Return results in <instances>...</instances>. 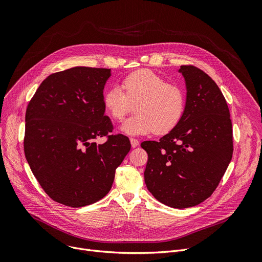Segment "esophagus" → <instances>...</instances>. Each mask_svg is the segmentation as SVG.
I'll return each mask as SVG.
<instances>
[{"mask_svg":"<svg viewBox=\"0 0 262 262\" xmlns=\"http://www.w3.org/2000/svg\"><path fill=\"white\" fill-rule=\"evenodd\" d=\"M129 141H130V144H132V147H133V148H135V147H137V146L139 145V141H138L137 139L130 138V139H129Z\"/></svg>","mask_w":262,"mask_h":262,"instance_id":"1","label":"esophagus"}]
</instances>
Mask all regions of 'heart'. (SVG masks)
Segmentation results:
<instances>
[{"instance_id": "obj_1", "label": "heart", "mask_w": 262, "mask_h": 262, "mask_svg": "<svg viewBox=\"0 0 262 262\" xmlns=\"http://www.w3.org/2000/svg\"><path fill=\"white\" fill-rule=\"evenodd\" d=\"M123 89L112 86L102 97L106 113L121 121L136 105L137 114L123 122L120 129L130 136L165 134L181 119L185 108L184 90L177 84L167 83L160 74L140 69L123 80Z\"/></svg>"}]
</instances>
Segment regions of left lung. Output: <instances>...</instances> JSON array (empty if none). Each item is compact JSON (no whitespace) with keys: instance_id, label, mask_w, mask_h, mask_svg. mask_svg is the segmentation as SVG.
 <instances>
[{"instance_id":"obj_1","label":"left lung","mask_w":262,"mask_h":262,"mask_svg":"<svg viewBox=\"0 0 262 262\" xmlns=\"http://www.w3.org/2000/svg\"><path fill=\"white\" fill-rule=\"evenodd\" d=\"M184 113L159 142L144 141L148 191L174 208L200 204L216 189L232 159V123L225 97L214 81L193 65H182Z\"/></svg>"}]
</instances>
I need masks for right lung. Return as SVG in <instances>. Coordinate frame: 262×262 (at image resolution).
I'll return each instance as SVG.
<instances>
[{
  "label": "right lung",
  "mask_w": 262,
  "mask_h": 262,
  "mask_svg": "<svg viewBox=\"0 0 262 262\" xmlns=\"http://www.w3.org/2000/svg\"><path fill=\"white\" fill-rule=\"evenodd\" d=\"M111 69L78 66L52 73L26 111L24 149L43 191L70 207L97 202L112 188L117 167L130 150L127 137L111 135L103 88ZM98 136H106L97 144Z\"/></svg>",
  "instance_id": "obj_1"
}]
</instances>
